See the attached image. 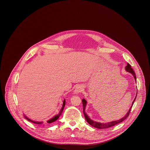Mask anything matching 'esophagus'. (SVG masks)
I'll use <instances>...</instances> for the list:
<instances>
[{"mask_svg":"<svg viewBox=\"0 0 150 150\" xmlns=\"http://www.w3.org/2000/svg\"><path fill=\"white\" fill-rule=\"evenodd\" d=\"M83 90V88L82 86H81V85H78V86H77L76 87V88H75V91H74V93L77 94L81 93V91H82Z\"/></svg>","mask_w":150,"mask_h":150,"instance_id":"obj_1","label":"esophagus"}]
</instances>
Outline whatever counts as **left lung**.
Listing matches in <instances>:
<instances>
[{"label": "left lung", "instance_id": "obj_1", "mask_svg": "<svg viewBox=\"0 0 150 150\" xmlns=\"http://www.w3.org/2000/svg\"><path fill=\"white\" fill-rule=\"evenodd\" d=\"M125 71L126 72H128L131 73L133 76L135 78V80L136 81V75H135V72L134 71L133 69L131 68V66L129 65V63H127V65L125 67ZM137 95H136V97L134 99V100L133 101L132 103V105L130 108L129 110H128V112H127V113L123 117H122L121 119H120L119 120H114V121H112V122H106V123H100V122H96V121H94L93 120H91L90 117L86 114V113H85V108H86V105H87V101L85 100L84 98L82 99V104H83V115L85 116V119H86L87 122L91 126H93V127H96V128H98V129H106V128H108V127H112V126H113L119 123H121L122 122L123 120H125L127 117V116H129V113H130V112H131V110L132 108V105L134 104V103L136 99V97H137Z\"/></svg>", "mask_w": 150, "mask_h": 150}]
</instances>
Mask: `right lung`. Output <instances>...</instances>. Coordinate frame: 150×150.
I'll use <instances>...</instances> for the list:
<instances>
[{"label":"right lung","mask_w":150,"mask_h":150,"mask_svg":"<svg viewBox=\"0 0 150 150\" xmlns=\"http://www.w3.org/2000/svg\"><path fill=\"white\" fill-rule=\"evenodd\" d=\"M65 100L64 99V100H63V105H62V108H61V109H60V112H59V114H57V115H55V116H54V117H53L52 119H50L48 120L47 121V122L48 123H53V122H55L56 120H57V119H59V117H60V116L61 115V114H62V112H63V109H64V108H65ZM24 117H25V118L26 119H27L28 121H30V122H33V123H34L40 125V124H42V123H43L42 122H37V121H34V120H31V119H29L28 117H27L26 116H25V115H24Z\"/></svg>","instance_id":"right-lung-1"}]
</instances>
